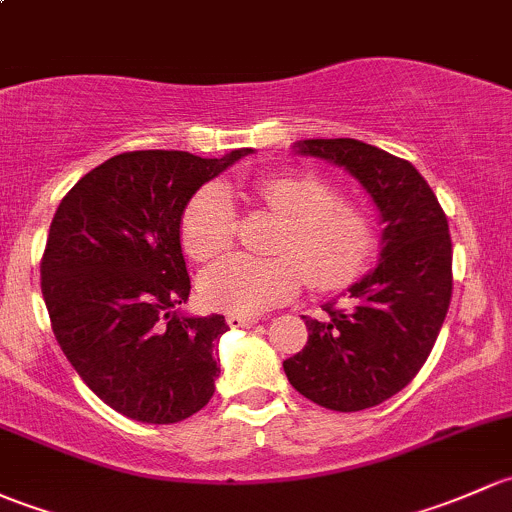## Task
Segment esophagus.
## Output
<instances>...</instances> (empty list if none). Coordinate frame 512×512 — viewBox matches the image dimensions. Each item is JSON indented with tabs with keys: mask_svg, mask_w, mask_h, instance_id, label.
Returning <instances> with one entry per match:
<instances>
[{
	"mask_svg": "<svg viewBox=\"0 0 512 512\" xmlns=\"http://www.w3.org/2000/svg\"><path fill=\"white\" fill-rule=\"evenodd\" d=\"M226 323H229L231 328H251V325L258 323V318H256V315L229 313V315H226Z\"/></svg>",
	"mask_w": 512,
	"mask_h": 512,
	"instance_id": "esophagus-1",
	"label": "esophagus"
}]
</instances>
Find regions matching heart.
<instances>
[{
    "instance_id": "heart-1",
    "label": "heart",
    "mask_w": 512,
    "mask_h": 512,
    "mask_svg": "<svg viewBox=\"0 0 512 512\" xmlns=\"http://www.w3.org/2000/svg\"><path fill=\"white\" fill-rule=\"evenodd\" d=\"M258 199L288 224L278 258L231 254L199 278V293L212 308L256 315L291 300L305 283L318 291L347 286L372 251L370 219L352 204L337 202L323 179L273 175L258 184ZM236 212L219 184L199 189L179 219L182 249L194 261H209L234 241Z\"/></svg>"
}]
</instances>
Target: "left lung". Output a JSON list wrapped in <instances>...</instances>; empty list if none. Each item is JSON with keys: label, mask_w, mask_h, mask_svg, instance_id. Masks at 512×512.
Masks as SVG:
<instances>
[{"label": "left lung", "mask_w": 512, "mask_h": 512, "mask_svg": "<svg viewBox=\"0 0 512 512\" xmlns=\"http://www.w3.org/2000/svg\"><path fill=\"white\" fill-rule=\"evenodd\" d=\"M298 155L345 167L382 219L377 268L347 288L350 303L305 318L308 342L283 362L288 382L333 412H362L402 392L429 357L451 303V234L412 162L352 138L300 140Z\"/></svg>", "instance_id": "8db88e82"}]
</instances>
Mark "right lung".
Listing matches in <instances>:
<instances>
[{
	"label": "right lung",
	"mask_w": 512,
	"mask_h": 512,
	"mask_svg": "<svg viewBox=\"0 0 512 512\" xmlns=\"http://www.w3.org/2000/svg\"><path fill=\"white\" fill-rule=\"evenodd\" d=\"M219 160L179 150L123 152L73 184L51 221L41 293L63 355L96 397L145 424L207 407L224 315L189 318L179 219Z\"/></svg>",
	"instance_id": "1"
}]
</instances>
